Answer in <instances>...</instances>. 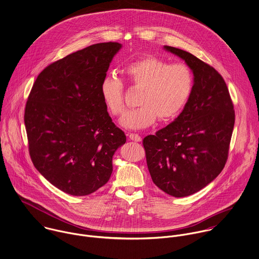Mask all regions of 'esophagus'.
Here are the masks:
<instances>
[{"instance_id":"esophagus-1","label":"esophagus","mask_w":259,"mask_h":259,"mask_svg":"<svg viewBox=\"0 0 259 259\" xmlns=\"http://www.w3.org/2000/svg\"><path fill=\"white\" fill-rule=\"evenodd\" d=\"M128 136H129V139L132 140V141H135V142H140V141H142V138H141L138 134L130 133Z\"/></svg>"}]
</instances>
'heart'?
Masks as SVG:
<instances>
[{
  "label": "heart",
  "instance_id": "obj_1",
  "mask_svg": "<svg viewBox=\"0 0 259 259\" xmlns=\"http://www.w3.org/2000/svg\"><path fill=\"white\" fill-rule=\"evenodd\" d=\"M130 83L142 89L139 108L129 110L119 123L129 130H142L152 126L157 117L170 120L188 103L194 87L192 70L183 63L170 64L161 58L149 57L128 64L123 70ZM102 100L112 115L123 113L124 84L115 75L104 76L100 84Z\"/></svg>",
  "mask_w": 259,
  "mask_h": 259
}]
</instances>
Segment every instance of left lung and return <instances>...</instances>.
Instances as JSON below:
<instances>
[{"label":"left lung","instance_id":"obj_1","mask_svg":"<svg viewBox=\"0 0 259 259\" xmlns=\"http://www.w3.org/2000/svg\"><path fill=\"white\" fill-rule=\"evenodd\" d=\"M194 74L192 95L172 123L143 140L154 184L175 198L193 195L223 171L234 126V110L222 75L194 55L169 46Z\"/></svg>","mask_w":259,"mask_h":259}]
</instances>
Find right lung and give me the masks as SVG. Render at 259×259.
Returning <instances> with one entry per match:
<instances>
[{
    "instance_id": "right-lung-1",
    "label": "right lung",
    "mask_w": 259,
    "mask_h": 259,
    "mask_svg": "<svg viewBox=\"0 0 259 259\" xmlns=\"http://www.w3.org/2000/svg\"><path fill=\"white\" fill-rule=\"evenodd\" d=\"M122 45L101 42L47 66L25 110L30 159L52 185L71 196L104 186L116 150L126 142L107 112L100 84Z\"/></svg>"
}]
</instances>
